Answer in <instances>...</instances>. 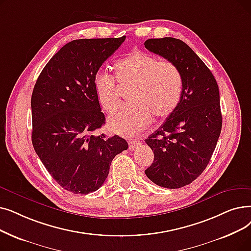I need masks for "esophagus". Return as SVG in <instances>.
<instances>
[{"instance_id":"esophagus-1","label":"esophagus","mask_w":251,"mask_h":251,"mask_svg":"<svg viewBox=\"0 0 251 251\" xmlns=\"http://www.w3.org/2000/svg\"><path fill=\"white\" fill-rule=\"evenodd\" d=\"M128 145H129V150L130 151H134L136 148H138L141 145V143H140L139 140L131 139V140L128 141Z\"/></svg>"}]
</instances>
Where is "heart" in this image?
Returning <instances> with one entry per match:
<instances>
[{
	"instance_id": "b5f03b06",
	"label": "heart",
	"mask_w": 251,
	"mask_h": 251,
	"mask_svg": "<svg viewBox=\"0 0 251 251\" xmlns=\"http://www.w3.org/2000/svg\"><path fill=\"white\" fill-rule=\"evenodd\" d=\"M115 78L121 87L129 86L127 100L107 120L112 131L132 136L144 130L154 118L168 117L179 103L182 77L179 69L168 59L157 60L143 51H133L114 64ZM94 89L100 106L111 114L120 103V93L112 75L97 73Z\"/></svg>"
}]
</instances>
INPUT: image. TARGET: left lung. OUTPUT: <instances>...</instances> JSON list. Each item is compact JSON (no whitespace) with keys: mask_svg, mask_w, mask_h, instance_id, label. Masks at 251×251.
Returning a JSON list of instances; mask_svg holds the SVG:
<instances>
[{"mask_svg":"<svg viewBox=\"0 0 251 251\" xmlns=\"http://www.w3.org/2000/svg\"><path fill=\"white\" fill-rule=\"evenodd\" d=\"M145 47L172 61L182 77L178 105L145 141L154 151L146 176L167 189L187 186L208 165L222 131L220 91L206 64L176 38L149 39Z\"/></svg>","mask_w":251,"mask_h":251,"instance_id":"8db88e82","label":"left lung"}]
</instances>
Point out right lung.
Returning a JSON list of instances; mask_svg holds the SVG:
<instances>
[{"instance_id": "right-lung-1", "label": "right lung", "mask_w": 251, "mask_h": 251, "mask_svg": "<svg viewBox=\"0 0 251 251\" xmlns=\"http://www.w3.org/2000/svg\"><path fill=\"white\" fill-rule=\"evenodd\" d=\"M125 38L65 44L43 69L31 94L32 146L53 179L74 194L99 190L113 159L128 149L118 135L94 134L105 123L94 78Z\"/></svg>"}]
</instances>
